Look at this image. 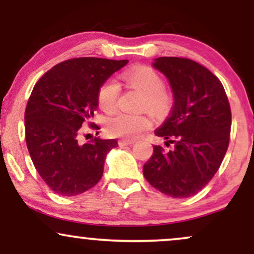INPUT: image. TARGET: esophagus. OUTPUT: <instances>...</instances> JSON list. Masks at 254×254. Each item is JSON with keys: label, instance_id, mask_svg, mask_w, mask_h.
Listing matches in <instances>:
<instances>
[{"label": "esophagus", "instance_id": "esophagus-1", "mask_svg": "<svg viewBox=\"0 0 254 254\" xmlns=\"http://www.w3.org/2000/svg\"><path fill=\"white\" fill-rule=\"evenodd\" d=\"M133 143H135L133 139H119L118 141V144L121 145V147H124V145H131Z\"/></svg>", "mask_w": 254, "mask_h": 254}]
</instances>
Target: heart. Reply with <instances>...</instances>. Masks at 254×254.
Segmentation results:
<instances>
[{"label":"heart","instance_id":"1","mask_svg":"<svg viewBox=\"0 0 254 254\" xmlns=\"http://www.w3.org/2000/svg\"><path fill=\"white\" fill-rule=\"evenodd\" d=\"M123 78L131 86L144 93V107H148L155 115L167 112L171 98L164 92L165 82L155 70L148 66H139L125 71ZM119 97V86L115 80H107L98 93L99 106L101 110L112 111ZM151 122L147 116H135L119 112L111 116L105 122V129L110 136L135 138L150 127Z\"/></svg>","mask_w":254,"mask_h":254}]
</instances>
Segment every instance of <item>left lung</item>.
<instances>
[{
  "instance_id": "left-lung-1",
  "label": "left lung",
  "mask_w": 254,
  "mask_h": 254,
  "mask_svg": "<svg viewBox=\"0 0 254 254\" xmlns=\"http://www.w3.org/2000/svg\"><path fill=\"white\" fill-rule=\"evenodd\" d=\"M151 65L167 77L173 106L155 130L171 150L154 145L143 166L153 188L173 198L199 192L215 176L228 149L232 113L221 81L189 58L159 57Z\"/></svg>"
}]
</instances>
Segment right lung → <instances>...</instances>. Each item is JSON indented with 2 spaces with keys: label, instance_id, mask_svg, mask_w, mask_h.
<instances>
[{
  "label": "right lung",
  "instance_id": "1",
  "mask_svg": "<svg viewBox=\"0 0 254 254\" xmlns=\"http://www.w3.org/2000/svg\"><path fill=\"white\" fill-rule=\"evenodd\" d=\"M125 64L127 60L72 58L45 72L32 90L25 111L26 143L37 172L57 194L77 196L103 177L105 159L117 141L95 137L82 144L78 133L94 117L100 87Z\"/></svg>",
  "mask_w": 254,
  "mask_h": 254
}]
</instances>
